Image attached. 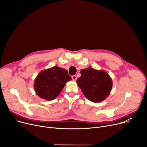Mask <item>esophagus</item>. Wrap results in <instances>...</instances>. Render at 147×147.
Returning <instances> with one entry per match:
<instances>
[{
  "instance_id": "esophagus-1",
  "label": "esophagus",
  "mask_w": 147,
  "mask_h": 147,
  "mask_svg": "<svg viewBox=\"0 0 147 147\" xmlns=\"http://www.w3.org/2000/svg\"><path fill=\"white\" fill-rule=\"evenodd\" d=\"M72 79H73V81H76V80H77V77H76V76H75V75L73 76H72Z\"/></svg>"
}]
</instances>
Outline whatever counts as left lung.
<instances>
[{
  "mask_svg": "<svg viewBox=\"0 0 147 147\" xmlns=\"http://www.w3.org/2000/svg\"><path fill=\"white\" fill-rule=\"evenodd\" d=\"M80 74L81 76L77 80V84L89 101L100 102L109 95L113 82L105 71L88 67L82 69Z\"/></svg>",
  "mask_w": 147,
  "mask_h": 147,
  "instance_id": "1",
  "label": "left lung"
}]
</instances>
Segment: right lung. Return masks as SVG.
Returning a JSON list of instances; mask_svg holds the SVG:
<instances>
[{
  "label": "right lung",
  "instance_id": "1",
  "mask_svg": "<svg viewBox=\"0 0 147 147\" xmlns=\"http://www.w3.org/2000/svg\"><path fill=\"white\" fill-rule=\"evenodd\" d=\"M71 80L65 69L54 66L38 74L34 82V90L40 98L51 101L58 96L66 83Z\"/></svg>",
  "mask_w": 147,
  "mask_h": 147
}]
</instances>
